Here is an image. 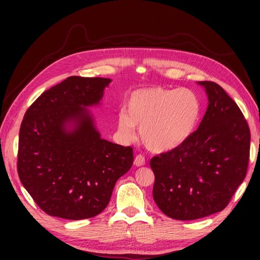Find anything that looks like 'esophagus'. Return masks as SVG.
Returning a JSON list of instances; mask_svg holds the SVG:
<instances>
[{
	"label": "esophagus",
	"mask_w": 260,
	"mask_h": 260,
	"mask_svg": "<svg viewBox=\"0 0 260 260\" xmlns=\"http://www.w3.org/2000/svg\"><path fill=\"white\" fill-rule=\"evenodd\" d=\"M134 164L136 167H143V165H145V157L143 156L142 154H139L134 159Z\"/></svg>",
	"instance_id": "34e87169"
}]
</instances>
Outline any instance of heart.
<instances>
[{
	"label": "heart",
	"instance_id": "heart-1",
	"mask_svg": "<svg viewBox=\"0 0 260 260\" xmlns=\"http://www.w3.org/2000/svg\"><path fill=\"white\" fill-rule=\"evenodd\" d=\"M200 113V99L187 88H142L131 93L117 126L127 141L135 139L136 127H140L148 150L163 153L175 150L190 139Z\"/></svg>",
	"mask_w": 260,
	"mask_h": 260
}]
</instances>
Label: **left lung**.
<instances>
[{
	"instance_id": "obj_1",
	"label": "left lung",
	"mask_w": 260,
	"mask_h": 260,
	"mask_svg": "<svg viewBox=\"0 0 260 260\" xmlns=\"http://www.w3.org/2000/svg\"><path fill=\"white\" fill-rule=\"evenodd\" d=\"M208 96L199 128L175 150L154 156L153 199L176 220H196L228 206L247 173L250 131L233 99L212 81H198Z\"/></svg>"
}]
</instances>
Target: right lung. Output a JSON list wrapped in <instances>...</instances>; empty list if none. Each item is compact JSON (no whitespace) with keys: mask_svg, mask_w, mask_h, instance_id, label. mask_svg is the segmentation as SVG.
Returning a JSON list of instances; mask_svg holds the SVG:
<instances>
[{"mask_svg":"<svg viewBox=\"0 0 260 260\" xmlns=\"http://www.w3.org/2000/svg\"><path fill=\"white\" fill-rule=\"evenodd\" d=\"M112 79L73 76L37 98L22 120L18 173L47 214L92 218L107 207L116 181L133 164V148L101 137L90 110Z\"/></svg>","mask_w":260,"mask_h":260,"instance_id":"obj_1","label":"right lung"}]
</instances>
